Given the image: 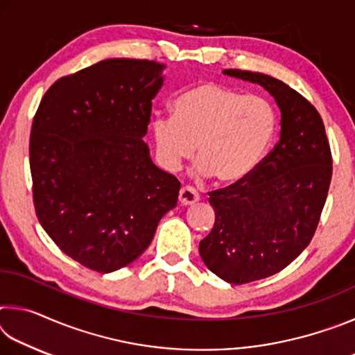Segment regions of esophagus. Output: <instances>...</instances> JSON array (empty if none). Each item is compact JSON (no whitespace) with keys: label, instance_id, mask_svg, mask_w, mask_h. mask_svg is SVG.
I'll return each instance as SVG.
<instances>
[{"label":"esophagus","instance_id":"esophagus-1","mask_svg":"<svg viewBox=\"0 0 355 355\" xmlns=\"http://www.w3.org/2000/svg\"><path fill=\"white\" fill-rule=\"evenodd\" d=\"M178 200L182 205H192V203L200 200V196H199V192L192 188V186H183V188L180 189Z\"/></svg>","mask_w":355,"mask_h":355}]
</instances>
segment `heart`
<instances>
[{
    "label": "heart",
    "instance_id": "obj_1",
    "mask_svg": "<svg viewBox=\"0 0 355 355\" xmlns=\"http://www.w3.org/2000/svg\"><path fill=\"white\" fill-rule=\"evenodd\" d=\"M275 127L277 116L268 100L203 83L180 95L173 116H156L150 128L156 158L166 171H178L197 144V172L235 183L260 163Z\"/></svg>",
    "mask_w": 355,
    "mask_h": 355
}]
</instances>
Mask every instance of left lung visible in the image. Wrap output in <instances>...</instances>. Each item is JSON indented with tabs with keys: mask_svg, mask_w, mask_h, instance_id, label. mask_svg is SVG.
I'll use <instances>...</instances> for the list:
<instances>
[{
	"mask_svg": "<svg viewBox=\"0 0 355 355\" xmlns=\"http://www.w3.org/2000/svg\"><path fill=\"white\" fill-rule=\"evenodd\" d=\"M224 73L260 84L282 112L280 139L248 177L209 192L213 230L199 244L209 271L232 285L285 269L313 238L332 178V153L316 107L284 81L257 71Z\"/></svg>",
	"mask_w": 355,
	"mask_h": 355,
	"instance_id": "left-lung-1",
	"label": "left lung"
}]
</instances>
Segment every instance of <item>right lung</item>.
<instances>
[{"label":"right lung","mask_w":355,"mask_h":355,"mask_svg":"<svg viewBox=\"0 0 355 355\" xmlns=\"http://www.w3.org/2000/svg\"><path fill=\"white\" fill-rule=\"evenodd\" d=\"M163 69L105 59L59 78L34 116L35 214L58 248L92 271L133 263L177 207L180 182L153 164L142 141Z\"/></svg>","instance_id":"add662e5"}]
</instances>
